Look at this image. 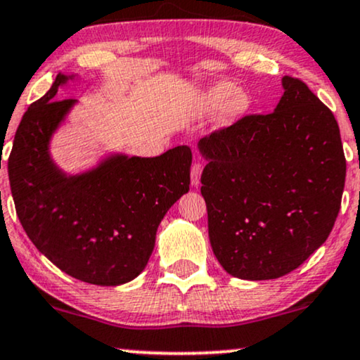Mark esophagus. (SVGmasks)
I'll return each mask as SVG.
<instances>
[{"label": "esophagus", "mask_w": 360, "mask_h": 360, "mask_svg": "<svg viewBox=\"0 0 360 360\" xmlns=\"http://www.w3.org/2000/svg\"><path fill=\"white\" fill-rule=\"evenodd\" d=\"M201 172H203V164L201 162H195L193 165H191V185L193 186H198L200 185V179H201Z\"/></svg>", "instance_id": "esophagus-1"}]
</instances>
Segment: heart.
I'll return each mask as SVG.
<instances>
[{"mask_svg": "<svg viewBox=\"0 0 360 360\" xmlns=\"http://www.w3.org/2000/svg\"><path fill=\"white\" fill-rule=\"evenodd\" d=\"M249 105L250 100L248 93L236 90L234 85L226 82L210 86L196 100V110H198V112H203V115L223 106L221 108V121L223 122H233L234 120H238L240 115H244Z\"/></svg>", "mask_w": 360, "mask_h": 360, "instance_id": "obj_1", "label": "heart"}]
</instances>
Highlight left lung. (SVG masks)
<instances>
[{"instance_id": "obj_1", "label": "left lung", "mask_w": 360, "mask_h": 360, "mask_svg": "<svg viewBox=\"0 0 360 360\" xmlns=\"http://www.w3.org/2000/svg\"><path fill=\"white\" fill-rule=\"evenodd\" d=\"M269 115L201 137V195L226 272L270 280L298 269L331 233L346 181L338 121L300 78Z\"/></svg>"}]
</instances>
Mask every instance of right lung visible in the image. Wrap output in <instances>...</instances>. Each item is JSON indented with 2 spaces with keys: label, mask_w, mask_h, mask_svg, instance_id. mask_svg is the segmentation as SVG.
Masks as SVG:
<instances>
[{
  "label": "right lung",
  "mask_w": 360,
  "mask_h": 360,
  "mask_svg": "<svg viewBox=\"0 0 360 360\" xmlns=\"http://www.w3.org/2000/svg\"><path fill=\"white\" fill-rule=\"evenodd\" d=\"M57 75L24 112L8 159L16 214L32 244L70 277L115 287L149 262L160 221L190 190L191 150L179 146L152 159L115 155L86 174L53 165L49 141L75 100H56Z\"/></svg>",
  "instance_id": "add662e5"
}]
</instances>
